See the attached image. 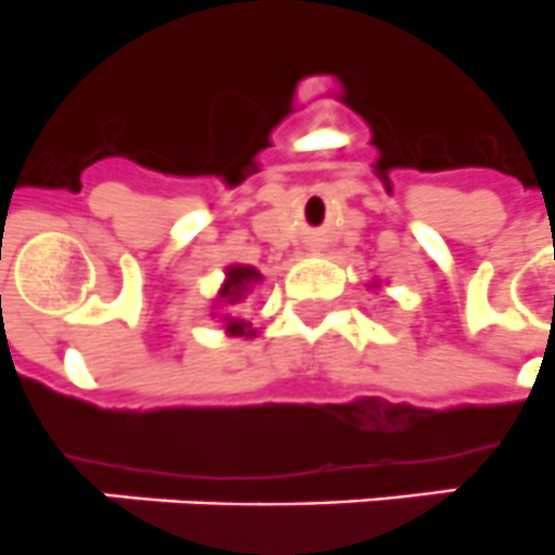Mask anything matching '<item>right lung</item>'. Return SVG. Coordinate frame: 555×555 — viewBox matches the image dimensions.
<instances>
[{
  "label": "right lung",
  "mask_w": 555,
  "mask_h": 555,
  "mask_svg": "<svg viewBox=\"0 0 555 555\" xmlns=\"http://www.w3.org/2000/svg\"><path fill=\"white\" fill-rule=\"evenodd\" d=\"M262 279V273L251 266H232L227 268V282L218 289V304L223 307H232V304H241L246 298L248 289ZM227 321V334L232 337H254V328L248 321H241V318H223Z\"/></svg>",
  "instance_id": "1"
}]
</instances>
